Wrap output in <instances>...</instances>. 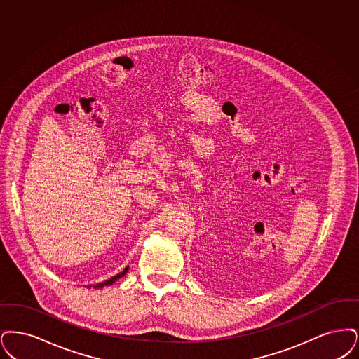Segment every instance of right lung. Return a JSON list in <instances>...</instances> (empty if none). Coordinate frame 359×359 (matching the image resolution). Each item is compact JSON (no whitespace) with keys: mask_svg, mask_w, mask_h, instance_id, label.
Returning a JSON list of instances; mask_svg holds the SVG:
<instances>
[{"mask_svg":"<svg viewBox=\"0 0 359 359\" xmlns=\"http://www.w3.org/2000/svg\"><path fill=\"white\" fill-rule=\"evenodd\" d=\"M127 271H128V266H126L125 269H123L121 273H118V275L109 278V280L103 281V283H97V284H95V285H87V288H91V287H93V288H104V287H107V285L114 284L115 281L119 280L121 278H123L126 273H127Z\"/></svg>","mask_w":359,"mask_h":359,"instance_id":"add662e5","label":"right lung"}]
</instances>
